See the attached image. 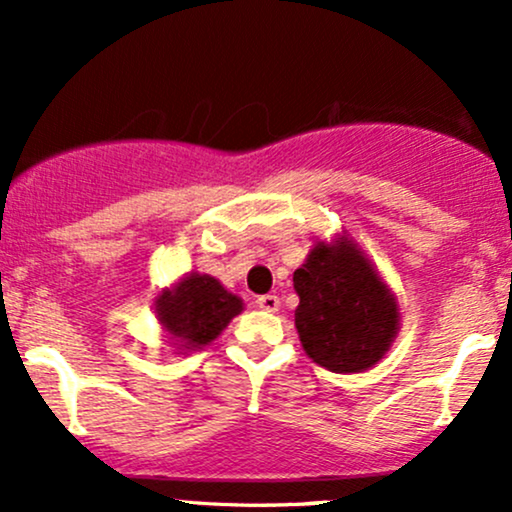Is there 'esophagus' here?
<instances>
[{"instance_id": "1", "label": "esophagus", "mask_w": 512, "mask_h": 512, "mask_svg": "<svg viewBox=\"0 0 512 512\" xmlns=\"http://www.w3.org/2000/svg\"><path fill=\"white\" fill-rule=\"evenodd\" d=\"M257 305H260L264 313H276V310H279L281 301H279V296H274V293H267V296L257 298Z\"/></svg>"}]
</instances>
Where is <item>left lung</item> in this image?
Returning <instances> with one entry per match:
<instances>
[{
	"label": "left lung",
	"mask_w": 512,
	"mask_h": 512,
	"mask_svg": "<svg viewBox=\"0 0 512 512\" xmlns=\"http://www.w3.org/2000/svg\"><path fill=\"white\" fill-rule=\"evenodd\" d=\"M296 330L317 366L363 373L390 349L399 332L397 298L349 238L315 243L293 272Z\"/></svg>",
	"instance_id": "1"
}]
</instances>
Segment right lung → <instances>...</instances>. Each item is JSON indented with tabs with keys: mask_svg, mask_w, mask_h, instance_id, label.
Listing matches in <instances>:
<instances>
[{
	"mask_svg": "<svg viewBox=\"0 0 512 512\" xmlns=\"http://www.w3.org/2000/svg\"><path fill=\"white\" fill-rule=\"evenodd\" d=\"M243 301L209 274L182 276L156 298V317L178 349L197 351L214 342L228 322L240 315Z\"/></svg>",
	"mask_w": 512,
	"mask_h": 512,
	"instance_id": "add662e5",
	"label": "right lung"
}]
</instances>
